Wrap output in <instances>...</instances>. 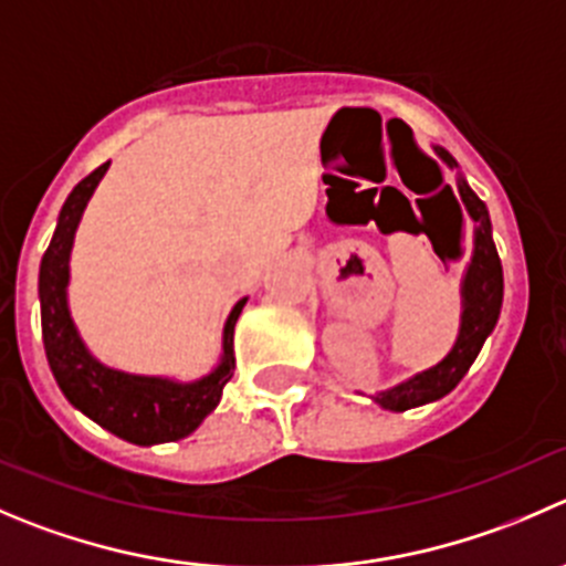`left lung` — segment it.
<instances>
[{"label":"left lung","instance_id":"1","mask_svg":"<svg viewBox=\"0 0 566 566\" xmlns=\"http://www.w3.org/2000/svg\"><path fill=\"white\" fill-rule=\"evenodd\" d=\"M437 155H440L448 166L457 168V160H453L448 151L437 149ZM459 193H462L470 218L475 221L473 260H470L468 276H464L462 287L464 312L459 339L457 345H453L451 354H448L440 365H434L431 370L417 373L415 378L387 389V392H378L373 400L381 403L384 409L406 411L411 409V406L431 403V400L451 392V389L462 381L464 373L470 370V365H473L475 356H479L484 339L490 337L492 328H495L497 315H501L503 268L495 249V240H492V223L490 216H486V205L468 188L464 179H459ZM459 210H462V207H459Z\"/></svg>","mask_w":566,"mask_h":566}]
</instances>
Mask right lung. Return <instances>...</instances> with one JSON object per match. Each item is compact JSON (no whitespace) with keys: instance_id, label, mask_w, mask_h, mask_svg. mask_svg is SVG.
<instances>
[{"instance_id":"right-lung-1","label":"right lung","mask_w":566,"mask_h":566,"mask_svg":"<svg viewBox=\"0 0 566 566\" xmlns=\"http://www.w3.org/2000/svg\"><path fill=\"white\" fill-rule=\"evenodd\" d=\"M109 163L87 174L60 210L57 229L52 234L46 254L41 260L38 295H41L43 348L52 367L57 387L65 398L96 420L102 429L135 446H157L174 442L199 429V422L210 415L221 400L223 387L234 373V323L243 312L245 298L238 301L223 326V359L210 376L193 384H177L155 376H129L98 365L76 334L69 315L65 284H69V256L74 243L76 223L87 199L96 190Z\"/></svg>"}]
</instances>
